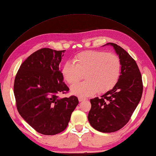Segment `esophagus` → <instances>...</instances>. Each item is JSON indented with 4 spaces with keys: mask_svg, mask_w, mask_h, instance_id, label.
I'll use <instances>...</instances> for the list:
<instances>
[{
    "mask_svg": "<svg viewBox=\"0 0 156 156\" xmlns=\"http://www.w3.org/2000/svg\"><path fill=\"white\" fill-rule=\"evenodd\" d=\"M87 98H83V97H81V96H79L78 97V100L80 102H82V101H84V100H86Z\"/></svg>",
    "mask_w": 156,
    "mask_h": 156,
    "instance_id": "1",
    "label": "esophagus"
}]
</instances>
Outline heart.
<instances>
[{
  "mask_svg": "<svg viewBox=\"0 0 156 156\" xmlns=\"http://www.w3.org/2000/svg\"><path fill=\"white\" fill-rule=\"evenodd\" d=\"M73 62L66 61L61 68V74L67 83H77L85 73V81L72 87V94L87 97L110 91L118 83L121 72L120 60L117 55L104 51L88 50L78 53Z\"/></svg>",
  "mask_w": 156,
  "mask_h": 156,
  "instance_id": "b5f03b06",
  "label": "heart"
}]
</instances>
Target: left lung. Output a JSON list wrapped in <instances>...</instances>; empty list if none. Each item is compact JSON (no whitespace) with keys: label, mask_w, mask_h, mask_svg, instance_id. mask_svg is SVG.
I'll return each instance as SVG.
<instances>
[{"label":"left lung","mask_w":156,"mask_h":156,"mask_svg":"<svg viewBox=\"0 0 156 156\" xmlns=\"http://www.w3.org/2000/svg\"><path fill=\"white\" fill-rule=\"evenodd\" d=\"M118 55L121 73L118 83L101 98L91 99L88 120L93 128L112 133L127 123L141 99L143 84L139 68L134 59L118 44L109 43Z\"/></svg>","instance_id":"left-lung-1"}]
</instances>
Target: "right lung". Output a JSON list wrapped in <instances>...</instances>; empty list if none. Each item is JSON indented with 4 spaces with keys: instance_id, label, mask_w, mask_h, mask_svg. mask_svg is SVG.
I'll list each match as a JSON object with an SVG mask.
<instances>
[{
    "instance_id": "add662e5",
    "label": "right lung",
    "mask_w": 156,
    "mask_h": 156,
    "mask_svg": "<svg viewBox=\"0 0 156 156\" xmlns=\"http://www.w3.org/2000/svg\"><path fill=\"white\" fill-rule=\"evenodd\" d=\"M65 50L43 48L26 59L16 76L14 93L17 110L34 129L56 135L67 128L78 98H59L69 90L63 82L59 65Z\"/></svg>"
}]
</instances>
